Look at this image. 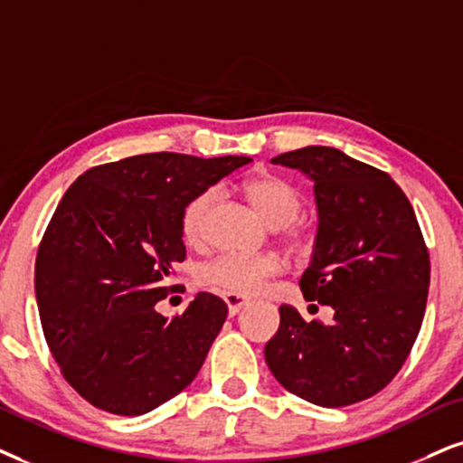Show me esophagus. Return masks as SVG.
<instances>
[{
  "label": "esophagus",
  "instance_id": "esophagus-1",
  "mask_svg": "<svg viewBox=\"0 0 463 463\" xmlns=\"http://www.w3.org/2000/svg\"><path fill=\"white\" fill-rule=\"evenodd\" d=\"M224 301L228 306V314H231V316H235L239 309L250 306V299H248V297H243V295H224Z\"/></svg>",
  "mask_w": 463,
  "mask_h": 463
}]
</instances>
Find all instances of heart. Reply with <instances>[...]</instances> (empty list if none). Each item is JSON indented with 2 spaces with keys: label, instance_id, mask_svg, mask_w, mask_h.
Masks as SVG:
<instances>
[{
  "label": "heart",
  "instance_id": "b5f03b06",
  "mask_svg": "<svg viewBox=\"0 0 463 463\" xmlns=\"http://www.w3.org/2000/svg\"><path fill=\"white\" fill-rule=\"evenodd\" d=\"M243 192L271 226H288L301 213L303 196L299 188L275 173L251 175L243 181ZM213 201L215 190L207 188L192 196L181 209V235L190 245H201L204 241V220ZM288 237L292 241L303 243L309 235L306 226L297 224L288 228ZM279 271H282V260L271 251L265 254L228 251L203 269L201 282L224 295H256L265 288L267 279Z\"/></svg>",
  "mask_w": 463,
  "mask_h": 463
}]
</instances>
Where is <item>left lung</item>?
<instances>
[{
    "instance_id": "1",
    "label": "left lung",
    "mask_w": 463,
    "mask_h": 463,
    "mask_svg": "<svg viewBox=\"0 0 463 463\" xmlns=\"http://www.w3.org/2000/svg\"><path fill=\"white\" fill-rule=\"evenodd\" d=\"M314 179L318 235L301 278L307 301L331 306L333 323H306L279 307L265 346L269 370L290 393L342 408L397 376L423 323L430 251L411 201L384 171L333 147L273 157Z\"/></svg>"
}]
</instances>
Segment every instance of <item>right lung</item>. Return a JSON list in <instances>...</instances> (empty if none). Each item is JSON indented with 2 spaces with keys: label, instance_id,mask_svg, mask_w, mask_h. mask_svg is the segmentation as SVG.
Here are the masks:
<instances>
[{
  "label": "right lung",
  "instance_id": "obj_1",
  "mask_svg": "<svg viewBox=\"0 0 463 463\" xmlns=\"http://www.w3.org/2000/svg\"><path fill=\"white\" fill-rule=\"evenodd\" d=\"M248 162L132 156L90 168L63 194L38 245L36 297L52 359L91 406L138 417L196 378L226 303L198 292L171 320L156 303L185 259L184 204Z\"/></svg>",
  "mask_w": 463,
  "mask_h": 463
}]
</instances>
